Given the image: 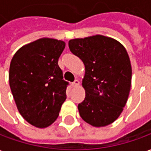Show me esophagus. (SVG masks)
<instances>
[{
  "label": "esophagus",
  "instance_id": "obj_1",
  "mask_svg": "<svg viewBox=\"0 0 151 151\" xmlns=\"http://www.w3.org/2000/svg\"><path fill=\"white\" fill-rule=\"evenodd\" d=\"M79 83H80V82H79L78 80V79H76L74 82H72V86H74V87H75V86H78L79 85Z\"/></svg>",
  "mask_w": 151,
  "mask_h": 151
}]
</instances>
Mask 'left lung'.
<instances>
[{
    "label": "left lung",
    "mask_w": 151,
    "mask_h": 151,
    "mask_svg": "<svg viewBox=\"0 0 151 151\" xmlns=\"http://www.w3.org/2000/svg\"><path fill=\"white\" fill-rule=\"evenodd\" d=\"M70 52L85 65V99L78 106L86 123L106 126L119 117L129 95L132 68L120 43L104 35L69 41Z\"/></svg>",
    "instance_id": "1"
}]
</instances>
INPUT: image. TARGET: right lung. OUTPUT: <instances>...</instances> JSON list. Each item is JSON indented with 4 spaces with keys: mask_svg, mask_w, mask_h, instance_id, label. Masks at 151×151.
I'll return each instance as SVG.
<instances>
[{
    "mask_svg": "<svg viewBox=\"0 0 151 151\" xmlns=\"http://www.w3.org/2000/svg\"><path fill=\"white\" fill-rule=\"evenodd\" d=\"M65 47L61 40L40 39L22 47L10 62L9 86L18 111L38 128L56 120L67 97L69 82L58 65Z\"/></svg>",
    "mask_w": 151,
    "mask_h": 151,
    "instance_id": "1",
    "label": "right lung"
}]
</instances>
